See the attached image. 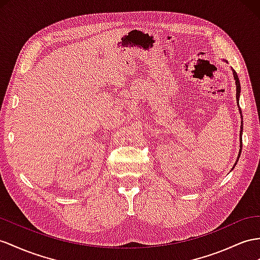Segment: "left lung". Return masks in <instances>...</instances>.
I'll return each instance as SVG.
<instances>
[{"label":"left lung","instance_id":"left-lung-1","mask_svg":"<svg viewBox=\"0 0 260 260\" xmlns=\"http://www.w3.org/2000/svg\"><path fill=\"white\" fill-rule=\"evenodd\" d=\"M232 71H233V77H234V80H235V84H236V101H237V105L239 104V95H241V82H239V79H238V76H237V73L235 72V70L234 69H232ZM239 106V105H238ZM239 110V113H242V110L241 109H238ZM241 117H242V114H241ZM243 118V117H242ZM241 132H239V144H241V146H239V152H238V157H237V160H236V162H235V165H234V167L236 166V164H237V161H238V159H239V157H241V152H242V134H243V122H241ZM233 167V168H234Z\"/></svg>","mask_w":260,"mask_h":260}]
</instances>
